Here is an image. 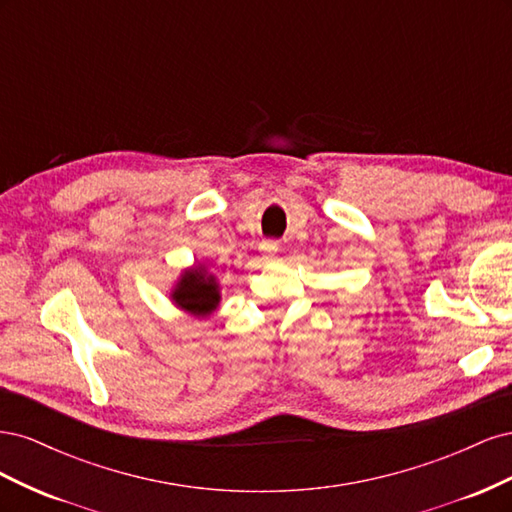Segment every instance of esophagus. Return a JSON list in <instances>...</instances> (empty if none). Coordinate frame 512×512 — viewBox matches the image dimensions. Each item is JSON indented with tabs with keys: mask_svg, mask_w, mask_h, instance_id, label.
Listing matches in <instances>:
<instances>
[{
	"mask_svg": "<svg viewBox=\"0 0 512 512\" xmlns=\"http://www.w3.org/2000/svg\"><path fill=\"white\" fill-rule=\"evenodd\" d=\"M277 250H280V243H277V241H273V239H265V241H262L260 243V252L262 254H265V256H275V252Z\"/></svg>",
	"mask_w": 512,
	"mask_h": 512,
	"instance_id": "34e87169",
	"label": "esophagus"
}]
</instances>
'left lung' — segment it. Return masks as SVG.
Wrapping results in <instances>:
<instances>
[{
  "mask_svg": "<svg viewBox=\"0 0 512 512\" xmlns=\"http://www.w3.org/2000/svg\"><path fill=\"white\" fill-rule=\"evenodd\" d=\"M173 297L183 309H188V312L198 316L213 312L220 303V292L218 286H215V280L205 271L198 269L183 273Z\"/></svg>",
  "mask_w": 512,
  "mask_h": 512,
  "instance_id": "8db88e82",
  "label": "left lung"
}]
</instances>
